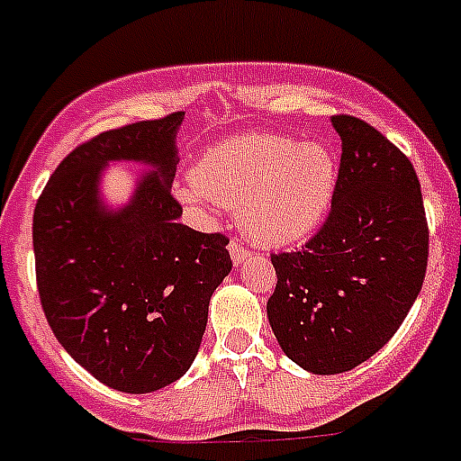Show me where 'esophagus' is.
<instances>
[{"label": "esophagus", "instance_id": "34e87169", "mask_svg": "<svg viewBox=\"0 0 461 461\" xmlns=\"http://www.w3.org/2000/svg\"><path fill=\"white\" fill-rule=\"evenodd\" d=\"M230 256L234 266H241L246 258H251V249H246L239 239H231L230 241Z\"/></svg>", "mask_w": 461, "mask_h": 461}]
</instances>
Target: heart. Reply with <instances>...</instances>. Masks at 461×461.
Returning <instances> with one entry per match:
<instances>
[{
    "instance_id": "b5f03b06",
    "label": "heart",
    "mask_w": 461,
    "mask_h": 461,
    "mask_svg": "<svg viewBox=\"0 0 461 461\" xmlns=\"http://www.w3.org/2000/svg\"><path fill=\"white\" fill-rule=\"evenodd\" d=\"M337 172L335 150L325 143L251 133L210 148L179 195L201 210L212 203L241 210L249 237L285 246L306 239L328 215Z\"/></svg>"
}]
</instances>
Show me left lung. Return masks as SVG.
I'll use <instances>...</instances> for the list:
<instances>
[{"label": "left lung", "mask_w": 461, "mask_h": 461, "mask_svg": "<svg viewBox=\"0 0 461 461\" xmlns=\"http://www.w3.org/2000/svg\"><path fill=\"white\" fill-rule=\"evenodd\" d=\"M342 159L328 220L299 251L273 253L267 321L282 351L318 375L351 371L400 330L429 266L414 165L364 119L335 114Z\"/></svg>", "instance_id": "obj_1"}]
</instances>
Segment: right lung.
Returning a JSON list of instances; mask_svg holds the SVG:
<instances>
[{
  "instance_id": "1",
  "label": "right lung",
  "mask_w": 461,
  "mask_h": 461,
  "mask_svg": "<svg viewBox=\"0 0 461 461\" xmlns=\"http://www.w3.org/2000/svg\"><path fill=\"white\" fill-rule=\"evenodd\" d=\"M181 119L172 112L74 148L32 212L47 322L76 364L119 393H155L191 368L210 296L231 270L230 239L179 222L172 181ZM112 158L154 167L122 211H104L96 194Z\"/></svg>"
}]
</instances>
